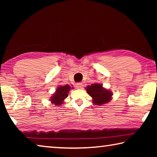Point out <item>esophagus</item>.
Instances as JSON below:
<instances>
[{
  "label": "esophagus",
  "mask_w": 157,
  "mask_h": 157,
  "mask_svg": "<svg viewBox=\"0 0 157 157\" xmlns=\"http://www.w3.org/2000/svg\"><path fill=\"white\" fill-rule=\"evenodd\" d=\"M76 87L78 89H82V88H83V84L82 83H78L76 84Z\"/></svg>",
  "instance_id": "esophagus-1"
}]
</instances>
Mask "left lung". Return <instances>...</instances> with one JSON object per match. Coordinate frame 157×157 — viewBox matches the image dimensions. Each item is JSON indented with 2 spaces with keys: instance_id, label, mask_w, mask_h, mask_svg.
I'll list each match as a JSON object with an SVG mask.
<instances>
[{
  "instance_id": "obj_1",
  "label": "left lung",
  "mask_w": 157,
  "mask_h": 157,
  "mask_svg": "<svg viewBox=\"0 0 157 157\" xmlns=\"http://www.w3.org/2000/svg\"><path fill=\"white\" fill-rule=\"evenodd\" d=\"M86 89L88 94L93 98V102L95 105L107 104L111 99L112 93L103 88L101 84H92Z\"/></svg>"
}]
</instances>
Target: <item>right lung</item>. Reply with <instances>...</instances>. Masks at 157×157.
Instances as JSON below:
<instances>
[{
  "instance_id": "obj_1",
  "label": "right lung",
  "mask_w": 157,
  "mask_h": 157,
  "mask_svg": "<svg viewBox=\"0 0 157 157\" xmlns=\"http://www.w3.org/2000/svg\"><path fill=\"white\" fill-rule=\"evenodd\" d=\"M71 89V87L68 84H66L65 86H58L55 94H53L50 98L51 103L55 105L60 106L63 102V100L67 98L68 94Z\"/></svg>"
}]
</instances>
